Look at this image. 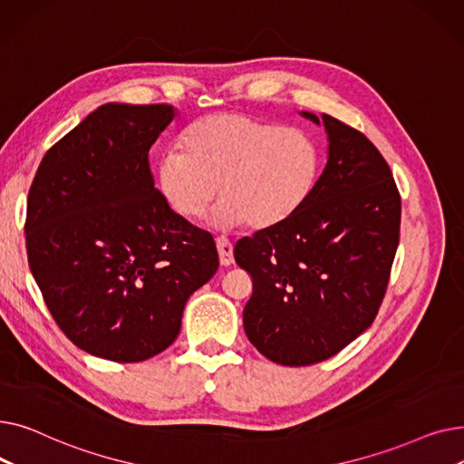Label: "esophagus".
<instances>
[{
    "mask_svg": "<svg viewBox=\"0 0 464 464\" xmlns=\"http://www.w3.org/2000/svg\"><path fill=\"white\" fill-rule=\"evenodd\" d=\"M216 246H218V254H219V263H222L224 266H229L235 257H233V245L231 240L227 237H218L216 238Z\"/></svg>",
    "mask_w": 464,
    "mask_h": 464,
    "instance_id": "34e87169",
    "label": "esophagus"
}]
</instances>
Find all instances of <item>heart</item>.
<instances>
[{
  "label": "heart",
  "instance_id": "b5f03b06",
  "mask_svg": "<svg viewBox=\"0 0 464 464\" xmlns=\"http://www.w3.org/2000/svg\"><path fill=\"white\" fill-rule=\"evenodd\" d=\"M320 167V146L304 130L222 112L189 124L180 150H165L156 173L165 201L180 216L201 218L219 186V224L266 229L304 205Z\"/></svg>",
  "mask_w": 464,
  "mask_h": 464
}]
</instances>
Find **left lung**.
I'll use <instances>...</instances> for the list:
<instances>
[{"mask_svg":"<svg viewBox=\"0 0 464 464\" xmlns=\"http://www.w3.org/2000/svg\"><path fill=\"white\" fill-rule=\"evenodd\" d=\"M322 121L329 158L310 198L235 246L254 284L246 336L285 367L325 361L371 327L399 246L401 193L392 169L361 131L329 114Z\"/></svg>","mask_w":464,"mask_h":464,"instance_id":"1","label":"left lung"}]
</instances>
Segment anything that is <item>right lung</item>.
Returning a JSON list of instances; mask_svg holds the SVG:
<instances>
[{
	"label": "right lung",
	"instance_id": "obj_1",
	"mask_svg": "<svg viewBox=\"0 0 464 464\" xmlns=\"http://www.w3.org/2000/svg\"><path fill=\"white\" fill-rule=\"evenodd\" d=\"M173 118L167 103L100 107L48 149L28 193L32 275L63 334L95 357L161 353L218 271L212 235L154 188L149 152Z\"/></svg>",
	"mask_w": 464,
	"mask_h": 464
}]
</instances>
